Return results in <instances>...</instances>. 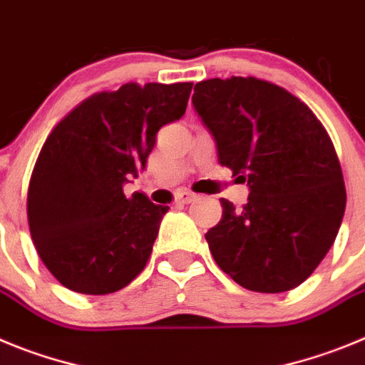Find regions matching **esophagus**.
<instances>
[{
  "mask_svg": "<svg viewBox=\"0 0 365 365\" xmlns=\"http://www.w3.org/2000/svg\"><path fill=\"white\" fill-rule=\"evenodd\" d=\"M196 198H198V195L190 192V190H182V192L176 195V202L178 203H190V202H195Z\"/></svg>",
  "mask_w": 365,
  "mask_h": 365,
  "instance_id": "34e87169",
  "label": "esophagus"
}]
</instances>
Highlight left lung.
I'll use <instances>...</instances> for the list:
<instances>
[{
  "mask_svg": "<svg viewBox=\"0 0 365 365\" xmlns=\"http://www.w3.org/2000/svg\"><path fill=\"white\" fill-rule=\"evenodd\" d=\"M192 103L220 165L251 189L242 209L220 200L222 220L205 232L212 258L249 291L298 287L324 260L346 211L326 127L300 98L252 76L198 81Z\"/></svg>",
  "mask_w": 365,
  "mask_h": 365,
  "instance_id": "8db88e82",
  "label": "left lung"
}]
</instances>
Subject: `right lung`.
<instances>
[{
    "instance_id": "add662e5",
    "label": "right lung",
    "mask_w": 365,
    "mask_h": 365,
    "mask_svg": "<svg viewBox=\"0 0 365 365\" xmlns=\"http://www.w3.org/2000/svg\"><path fill=\"white\" fill-rule=\"evenodd\" d=\"M190 81H134L76 105L51 130L32 169L27 220L52 277L81 294H109L145 269L167 205L123 195L145 169L163 125L185 114Z\"/></svg>"
}]
</instances>
